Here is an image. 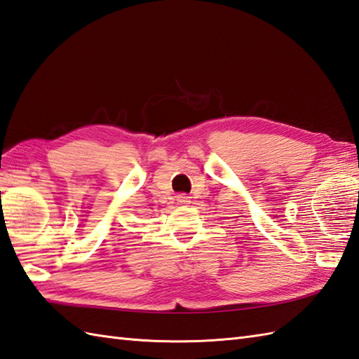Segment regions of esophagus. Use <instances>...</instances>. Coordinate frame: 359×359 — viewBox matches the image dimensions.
I'll use <instances>...</instances> for the list:
<instances>
[{
  "label": "esophagus",
  "instance_id": "esophagus-1",
  "mask_svg": "<svg viewBox=\"0 0 359 359\" xmlns=\"http://www.w3.org/2000/svg\"><path fill=\"white\" fill-rule=\"evenodd\" d=\"M175 198H177V203H178V204H189V203H190V201H189L190 196H187L186 194H180V195H177Z\"/></svg>",
  "mask_w": 359,
  "mask_h": 359
}]
</instances>
